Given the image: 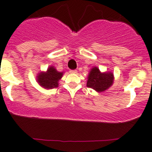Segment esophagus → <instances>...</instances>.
Returning a JSON list of instances; mask_svg holds the SVG:
<instances>
[{
  "mask_svg": "<svg viewBox=\"0 0 152 152\" xmlns=\"http://www.w3.org/2000/svg\"><path fill=\"white\" fill-rule=\"evenodd\" d=\"M70 72H71V73H77V70H71Z\"/></svg>",
  "mask_w": 152,
  "mask_h": 152,
  "instance_id": "obj_1",
  "label": "esophagus"
}]
</instances>
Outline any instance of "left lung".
<instances>
[{
  "mask_svg": "<svg viewBox=\"0 0 152 152\" xmlns=\"http://www.w3.org/2000/svg\"><path fill=\"white\" fill-rule=\"evenodd\" d=\"M114 82V74L111 72L101 73L97 67L89 71L87 77V86L98 92H103L109 88Z\"/></svg>",
  "mask_w": 152,
  "mask_h": 152,
  "instance_id": "1",
  "label": "left lung"
}]
</instances>
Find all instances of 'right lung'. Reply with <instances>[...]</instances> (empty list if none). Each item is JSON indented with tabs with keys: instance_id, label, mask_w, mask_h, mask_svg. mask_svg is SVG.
Returning <instances> with one entry per match:
<instances>
[{
	"instance_id": "1",
	"label": "right lung",
	"mask_w": 152,
	"mask_h": 152,
	"mask_svg": "<svg viewBox=\"0 0 152 152\" xmlns=\"http://www.w3.org/2000/svg\"><path fill=\"white\" fill-rule=\"evenodd\" d=\"M63 72H59L54 66H50L46 72H41L37 76V82L45 89H53L58 87V81Z\"/></svg>"
}]
</instances>
